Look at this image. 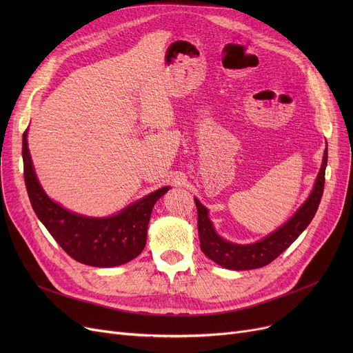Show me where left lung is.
<instances>
[{"label":"left lung","mask_w":353,"mask_h":353,"mask_svg":"<svg viewBox=\"0 0 353 353\" xmlns=\"http://www.w3.org/2000/svg\"><path fill=\"white\" fill-rule=\"evenodd\" d=\"M327 164V148L325 150L319 174L307 200L283 226L252 245H236L220 237L209 219V210L194 197L197 208V229L200 249L217 265L232 270H252L269 265L283 253L301 233L309 226L316 214L325 188V170Z\"/></svg>","instance_id":"left-lung-1"}]
</instances>
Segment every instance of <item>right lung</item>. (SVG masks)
Instances as JSON below:
<instances>
[{"label": "right lung", "mask_w": 353, "mask_h": 353, "mask_svg": "<svg viewBox=\"0 0 353 353\" xmlns=\"http://www.w3.org/2000/svg\"><path fill=\"white\" fill-rule=\"evenodd\" d=\"M27 132L23 134L24 180L31 206L63 250L74 261L96 268L120 266L137 257L147 240L154 203L169 190L161 188L110 217H87L52 201L37 180Z\"/></svg>", "instance_id": "obj_1"}]
</instances>
